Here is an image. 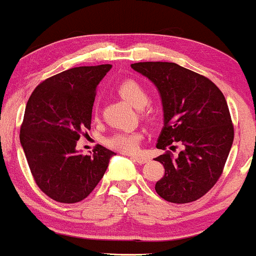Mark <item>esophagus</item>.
<instances>
[{
    "label": "esophagus",
    "mask_w": 256,
    "mask_h": 256,
    "mask_svg": "<svg viewBox=\"0 0 256 256\" xmlns=\"http://www.w3.org/2000/svg\"><path fill=\"white\" fill-rule=\"evenodd\" d=\"M132 159H133L134 162H136L138 164H146L148 162V158L144 156H133Z\"/></svg>",
    "instance_id": "1"
}]
</instances>
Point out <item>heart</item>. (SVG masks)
I'll list each match as a JSON object with an SVG mask.
<instances>
[{
	"mask_svg": "<svg viewBox=\"0 0 256 256\" xmlns=\"http://www.w3.org/2000/svg\"><path fill=\"white\" fill-rule=\"evenodd\" d=\"M118 92L135 108H144L148 102L147 91L136 80H123L118 86ZM97 112H98V106L94 103L92 108L94 118H97ZM140 140L141 135L138 132H118L106 138V144L112 150H118L121 153L133 154L138 152Z\"/></svg>",
	"mask_w": 256,
	"mask_h": 256,
	"instance_id": "obj_1",
	"label": "heart"
}]
</instances>
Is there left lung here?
Instances as JSON below:
<instances>
[{"label":"left lung","instance_id":"obj_1","mask_svg":"<svg viewBox=\"0 0 256 256\" xmlns=\"http://www.w3.org/2000/svg\"><path fill=\"white\" fill-rule=\"evenodd\" d=\"M132 68L152 80L162 96L164 128L156 147L182 146L178 156L166 151L156 158L165 168L156 194L176 204L200 200L222 176L234 141L224 94L209 78L176 62H135Z\"/></svg>","mask_w":256,"mask_h":256}]
</instances>
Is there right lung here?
<instances>
[{"mask_svg":"<svg viewBox=\"0 0 256 256\" xmlns=\"http://www.w3.org/2000/svg\"><path fill=\"white\" fill-rule=\"evenodd\" d=\"M112 65L80 66L52 76L28 100L20 142L39 188L53 200H85L103 178L114 154L97 144L83 156L76 144L90 129L97 85Z\"/></svg>","mask_w":256,"mask_h":256,"instance_id":"add662e5","label":"right lung"}]
</instances>
